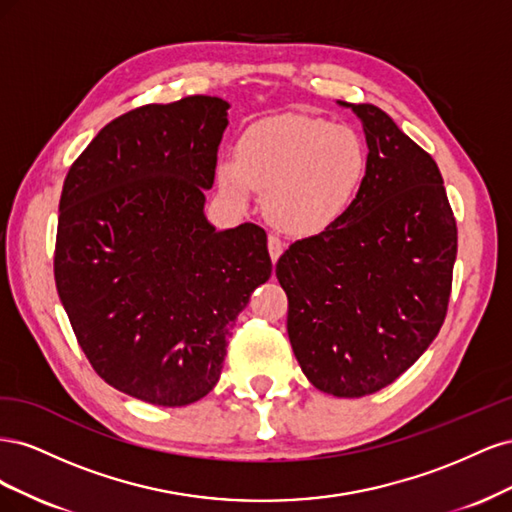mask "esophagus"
I'll return each mask as SVG.
<instances>
[{"instance_id": "34e87169", "label": "esophagus", "mask_w": 512, "mask_h": 512, "mask_svg": "<svg viewBox=\"0 0 512 512\" xmlns=\"http://www.w3.org/2000/svg\"><path fill=\"white\" fill-rule=\"evenodd\" d=\"M267 245H269V256H271V260L277 262V258H280V256L284 254V247H286V245L282 243L280 237H275V235H269Z\"/></svg>"}]
</instances>
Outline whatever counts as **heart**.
Masks as SVG:
<instances>
[{
  "label": "heart",
  "mask_w": 512,
  "mask_h": 512,
  "mask_svg": "<svg viewBox=\"0 0 512 512\" xmlns=\"http://www.w3.org/2000/svg\"><path fill=\"white\" fill-rule=\"evenodd\" d=\"M367 153L346 126L286 113L247 128L237 156H222L215 177L239 207L254 190L265 192L269 220L288 235L312 237L348 211L365 175Z\"/></svg>",
  "instance_id": "obj_1"
}]
</instances>
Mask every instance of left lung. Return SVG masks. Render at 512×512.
Instances as JSON below:
<instances>
[{
	"mask_svg": "<svg viewBox=\"0 0 512 512\" xmlns=\"http://www.w3.org/2000/svg\"><path fill=\"white\" fill-rule=\"evenodd\" d=\"M361 119L367 166L348 211L294 241L275 265L288 337L307 380L335 397L395 382L436 339L457 258V224L427 151L374 104Z\"/></svg>",
	"mask_w": 512,
	"mask_h": 512,
	"instance_id": "obj_1",
	"label": "left lung"
}]
</instances>
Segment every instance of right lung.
<instances>
[{
    "mask_svg": "<svg viewBox=\"0 0 512 512\" xmlns=\"http://www.w3.org/2000/svg\"><path fill=\"white\" fill-rule=\"evenodd\" d=\"M230 104L190 96L113 119L70 166L55 284L96 374L153 406L220 380L230 329L271 277L267 232L205 215Z\"/></svg>",
    "mask_w": 512,
    "mask_h": 512,
    "instance_id": "add662e5",
    "label": "right lung"
}]
</instances>
